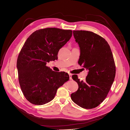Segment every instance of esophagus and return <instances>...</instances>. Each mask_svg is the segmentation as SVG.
Wrapping results in <instances>:
<instances>
[{
    "instance_id": "1",
    "label": "esophagus",
    "mask_w": 130,
    "mask_h": 130,
    "mask_svg": "<svg viewBox=\"0 0 130 130\" xmlns=\"http://www.w3.org/2000/svg\"><path fill=\"white\" fill-rule=\"evenodd\" d=\"M69 79L70 80H72V74H69Z\"/></svg>"
}]
</instances>
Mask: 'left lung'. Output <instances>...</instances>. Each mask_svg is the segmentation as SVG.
Wrapping results in <instances>:
<instances>
[{"label":"left lung","mask_w":130,"mask_h":130,"mask_svg":"<svg viewBox=\"0 0 130 130\" xmlns=\"http://www.w3.org/2000/svg\"><path fill=\"white\" fill-rule=\"evenodd\" d=\"M80 48L78 63L89 72L86 80L80 81L77 75L73 79L78 86L71 99L81 107H96L107 96L116 76V65L111 48L105 39L91 31H73Z\"/></svg>","instance_id":"obj_1"}]
</instances>
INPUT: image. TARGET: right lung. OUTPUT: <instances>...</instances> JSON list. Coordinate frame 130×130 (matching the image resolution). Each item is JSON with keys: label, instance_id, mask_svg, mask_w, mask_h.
<instances>
[{"label": "right lung", "instance_id": "right-lung-1", "mask_svg": "<svg viewBox=\"0 0 130 130\" xmlns=\"http://www.w3.org/2000/svg\"><path fill=\"white\" fill-rule=\"evenodd\" d=\"M72 30L48 27L35 31L24 43L17 61L19 83L30 103L52 101L57 89L69 80L64 72L53 71L46 62L57 58L58 51L72 36Z\"/></svg>", "mask_w": 130, "mask_h": 130}]
</instances>
